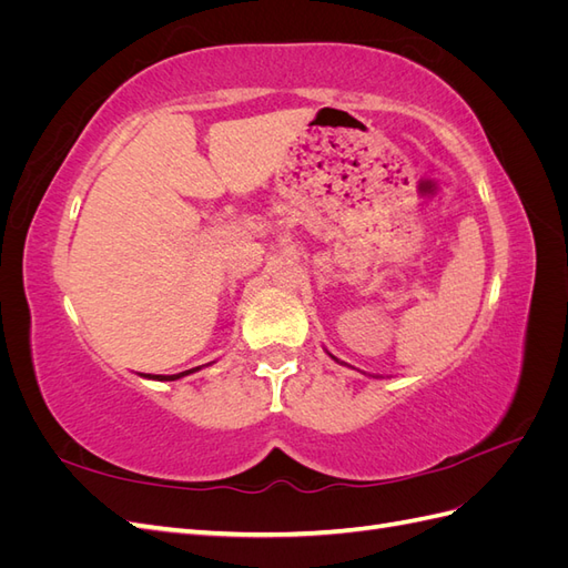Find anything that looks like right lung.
Returning a JSON list of instances; mask_svg holds the SVG:
<instances>
[{
    "mask_svg": "<svg viewBox=\"0 0 568 568\" xmlns=\"http://www.w3.org/2000/svg\"><path fill=\"white\" fill-rule=\"evenodd\" d=\"M196 369H201V367L186 369V372H180V374H170V376H161V374H146V376H149V379H159V382H175V379H180V376H186V374H192Z\"/></svg>",
    "mask_w": 568,
    "mask_h": 568,
    "instance_id": "right-lung-1",
    "label": "right lung"
}]
</instances>
